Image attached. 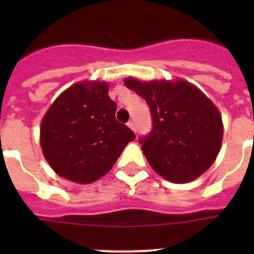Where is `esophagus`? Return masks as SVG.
<instances>
[{
  "mask_svg": "<svg viewBox=\"0 0 254 254\" xmlns=\"http://www.w3.org/2000/svg\"><path fill=\"white\" fill-rule=\"evenodd\" d=\"M127 127H130V129L133 131H135V129H137V127H135V123H134V121H133V120H130V121L127 123Z\"/></svg>",
  "mask_w": 254,
  "mask_h": 254,
  "instance_id": "34e87169",
  "label": "esophagus"
}]
</instances>
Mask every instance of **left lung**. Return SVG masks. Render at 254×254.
<instances>
[{"label": "left lung", "instance_id": "8db88e82", "mask_svg": "<svg viewBox=\"0 0 254 254\" xmlns=\"http://www.w3.org/2000/svg\"><path fill=\"white\" fill-rule=\"evenodd\" d=\"M124 84L150 108L153 130L139 142L155 173L173 183H189L204 174L223 141L224 127L216 105L196 85L182 79L127 77Z\"/></svg>", "mask_w": 254, "mask_h": 254}]
</instances>
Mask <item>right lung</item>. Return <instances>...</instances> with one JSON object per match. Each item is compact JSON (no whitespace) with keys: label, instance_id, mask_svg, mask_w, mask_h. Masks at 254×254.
Segmentation results:
<instances>
[{"label":"right lung","instance_id":"right-lung-1","mask_svg":"<svg viewBox=\"0 0 254 254\" xmlns=\"http://www.w3.org/2000/svg\"><path fill=\"white\" fill-rule=\"evenodd\" d=\"M109 84L75 83L58 96L41 121V147L51 169L67 181L88 185L111 171L134 133L117 123Z\"/></svg>","mask_w":254,"mask_h":254}]
</instances>
